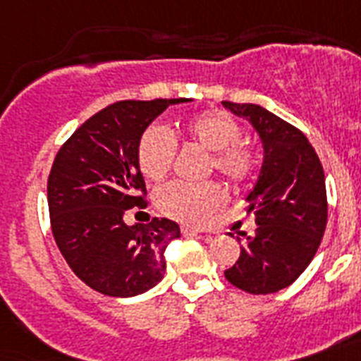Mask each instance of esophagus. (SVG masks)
<instances>
[{"mask_svg": "<svg viewBox=\"0 0 361 361\" xmlns=\"http://www.w3.org/2000/svg\"><path fill=\"white\" fill-rule=\"evenodd\" d=\"M181 233H183V235H189V233H207V230L206 228L189 226V224H185V226H181Z\"/></svg>", "mask_w": 361, "mask_h": 361, "instance_id": "obj_1", "label": "esophagus"}]
</instances>
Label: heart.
Returning a JSON list of instances; mask_svg holds the SVG:
<instances>
[{"label":"heart","mask_w":361,"mask_h":361,"mask_svg":"<svg viewBox=\"0 0 361 361\" xmlns=\"http://www.w3.org/2000/svg\"><path fill=\"white\" fill-rule=\"evenodd\" d=\"M183 137L189 142L211 152L209 169H215L230 183L245 187L256 180L259 155L256 148L241 140V126L224 111H204L183 122ZM176 145L163 128L152 126L140 135L137 163L145 178L159 181L174 165ZM226 200V192L216 181L181 183L161 187L155 202L165 215L183 222H204Z\"/></svg>","instance_id":"heart-1"}]
</instances>
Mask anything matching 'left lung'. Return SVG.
<instances>
[{"label":"left lung","instance_id":"left-lung-1","mask_svg":"<svg viewBox=\"0 0 361 361\" xmlns=\"http://www.w3.org/2000/svg\"><path fill=\"white\" fill-rule=\"evenodd\" d=\"M245 116L263 140L265 161L247 198L256 216L254 235L224 271L228 282L252 295L291 286L315 256L328 219L323 165L302 131L254 104L222 102Z\"/></svg>","mask_w":361,"mask_h":361}]
</instances>
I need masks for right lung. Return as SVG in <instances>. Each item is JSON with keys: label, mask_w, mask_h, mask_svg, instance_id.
Masks as SVG:
<instances>
[{"label": "right lung", "mask_w": 361, "mask_h": 361, "mask_svg": "<svg viewBox=\"0 0 361 361\" xmlns=\"http://www.w3.org/2000/svg\"><path fill=\"white\" fill-rule=\"evenodd\" d=\"M178 99H122L79 126L59 148L48 176L51 233L75 276L109 297H135L165 274V250L180 237L169 219L128 226L145 209L146 185L137 163L142 131Z\"/></svg>", "instance_id": "1"}]
</instances>
